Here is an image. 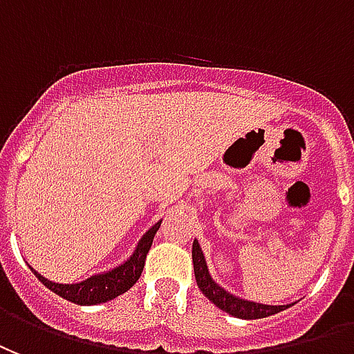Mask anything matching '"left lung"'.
<instances>
[{"instance_id": "obj_1", "label": "left lung", "mask_w": 354, "mask_h": 354, "mask_svg": "<svg viewBox=\"0 0 354 354\" xmlns=\"http://www.w3.org/2000/svg\"><path fill=\"white\" fill-rule=\"evenodd\" d=\"M192 262H194V275L198 288L215 304L216 308L234 315L237 319H264V317L279 313V311L288 308V306H266V304L243 300V298H237L228 290H224L221 285H216L213 277H211V273H209L207 262H205V257H203V251L200 243H198V239H194V243H192Z\"/></svg>"}]
</instances>
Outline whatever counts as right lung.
I'll return each mask as SVG.
<instances>
[{"mask_svg":"<svg viewBox=\"0 0 354 354\" xmlns=\"http://www.w3.org/2000/svg\"><path fill=\"white\" fill-rule=\"evenodd\" d=\"M160 224H162V221H158L151 230L145 232V236L139 239L136 251L131 252V257L126 262L113 268L109 272L92 275V277L81 281V283L62 285V283L48 281L35 270H32V272L35 273V277L46 288H50L53 292L62 296L64 300L73 301V304H79V306H95V304L109 301L124 294L126 290H130L131 286L138 283V279L141 277V272H143V266H145L147 252L151 249L152 239H154V234L158 232Z\"/></svg>","mask_w":354,"mask_h":354,"instance_id":"1","label":"right lung"}]
</instances>
